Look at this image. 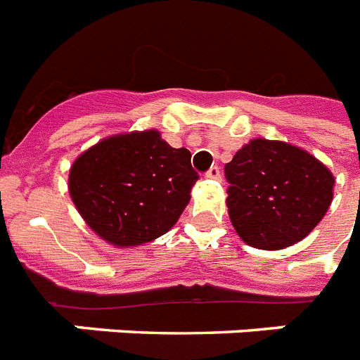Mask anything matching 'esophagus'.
I'll return each mask as SVG.
<instances>
[{
    "label": "esophagus",
    "mask_w": 360,
    "mask_h": 360,
    "mask_svg": "<svg viewBox=\"0 0 360 360\" xmlns=\"http://www.w3.org/2000/svg\"><path fill=\"white\" fill-rule=\"evenodd\" d=\"M205 177H207V179L219 181V179H220V169H219V166H213V168H209V172H207V174H205Z\"/></svg>",
    "instance_id": "obj_1"
}]
</instances>
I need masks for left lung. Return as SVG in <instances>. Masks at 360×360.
<instances>
[{
    "mask_svg": "<svg viewBox=\"0 0 360 360\" xmlns=\"http://www.w3.org/2000/svg\"><path fill=\"white\" fill-rule=\"evenodd\" d=\"M228 214L245 243L280 250L304 239L323 219L335 177L304 149L256 138L226 164Z\"/></svg>",
    "mask_w": 360,
    "mask_h": 360,
    "instance_id": "8db88e82",
    "label": "left lung"
}]
</instances>
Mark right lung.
<instances>
[{"mask_svg": "<svg viewBox=\"0 0 360 360\" xmlns=\"http://www.w3.org/2000/svg\"><path fill=\"white\" fill-rule=\"evenodd\" d=\"M198 181L191 151L158 130L104 138L70 166L69 192L78 213L114 246L164 236L179 220Z\"/></svg>", "mask_w": 360, "mask_h": 360, "instance_id": "right-lung-1", "label": "right lung"}]
</instances>
